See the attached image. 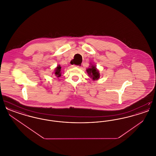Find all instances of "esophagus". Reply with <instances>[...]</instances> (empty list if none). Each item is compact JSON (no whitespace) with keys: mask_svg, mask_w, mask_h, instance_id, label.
Returning a JSON list of instances; mask_svg holds the SVG:
<instances>
[{"mask_svg":"<svg viewBox=\"0 0 156 156\" xmlns=\"http://www.w3.org/2000/svg\"><path fill=\"white\" fill-rule=\"evenodd\" d=\"M73 67H77V68H79V67H80V66H76V65H73V66H72Z\"/></svg>","mask_w":156,"mask_h":156,"instance_id":"obj_1","label":"esophagus"}]
</instances>
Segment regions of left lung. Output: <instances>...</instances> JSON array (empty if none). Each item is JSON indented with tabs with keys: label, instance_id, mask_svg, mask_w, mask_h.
Here are the masks:
<instances>
[{
	"label": "left lung",
	"instance_id": "obj_1",
	"mask_svg": "<svg viewBox=\"0 0 156 156\" xmlns=\"http://www.w3.org/2000/svg\"><path fill=\"white\" fill-rule=\"evenodd\" d=\"M87 73L88 74L90 77L92 78L93 80H97L100 74L99 73V71L97 69V68L94 66H91V68H89L87 69Z\"/></svg>",
	"mask_w": 156,
	"mask_h": 156
}]
</instances>
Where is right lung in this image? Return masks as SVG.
Segmentation results:
<instances>
[{"label": "right lung", "mask_w": 156, "mask_h": 156, "mask_svg": "<svg viewBox=\"0 0 156 156\" xmlns=\"http://www.w3.org/2000/svg\"><path fill=\"white\" fill-rule=\"evenodd\" d=\"M61 67H60V66H58V67L55 68V75L59 77L61 76Z\"/></svg>", "instance_id": "right-lung-1"}]
</instances>
